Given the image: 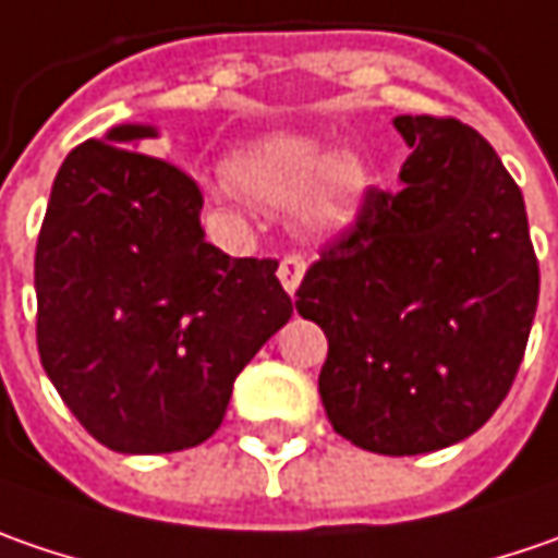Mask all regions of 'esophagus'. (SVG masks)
Here are the masks:
<instances>
[{"instance_id": "34e87169", "label": "esophagus", "mask_w": 558, "mask_h": 558, "mask_svg": "<svg viewBox=\"0 0 558 558\" xmlns=\"http://www.w3.org/2000/svg\"><path fill=\"white\" fill-rule=\"evenodd\" d=\"M305 275V258L303 255H283L278 265V278L283 283V290L293 296L296 293V287H300V280Z\"/></svg>"}]
</instances>
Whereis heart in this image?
<instances>
[{"instance_id":"obj_1","label":"heart","mask_w":558,"mask_h":558,"mask_svg":"<svg viewBox=\"0 0 558 558\" xmlns=\"http://www.w3.org/2000/svg\"><path fill=\"white\" fill-rule=\"evenodd\" d=\"M228 181L255 206L300 208L315 228H333L347 215L343 168L327 165L325 146L305 134H271L243 146L228 161Z\"/></svg>"}]
</instances>
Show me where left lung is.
Instances as JSON below:
<instances>
[{"mask_svg": "<svg viewBox=\"0 0 558 558\" xmlns=\"http://www.w3.org/2000/svg\"><path fill=\"white\" fill-rule=\"evenodd\" d=\"M397 190H365L296 290L327 337L318 393L333 430L380 456L465 440L506 400L541 268L519 183L456 118L400 114Z\"/></svg>", "mask_w": 558, "mask_h": 558, "instance_id": "8db88e82", "label": "left lung"}]
</instances>
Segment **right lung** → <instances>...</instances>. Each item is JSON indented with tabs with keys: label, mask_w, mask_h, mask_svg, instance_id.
I'll use <instances>...</instances> for the list:
<instances>
[{
	"label": "right lung",
	"mask_w": 558,
	"mask_h": 558,
	"mask_svg": "<svg viewBox=\"0 0 558 558\" xmlns=\"http://www.w3.org/2000/svg\"><path fill=\"white\" fill-rule=\"evenodd\" d=\"M124 124L61 161L34 258L37 350L86 430L114 452L199 447L233 380L293 315L275 258L206 243L203 193Z\"/></svg>",
	"instance_id": "add662e5"
}]
</instances>
